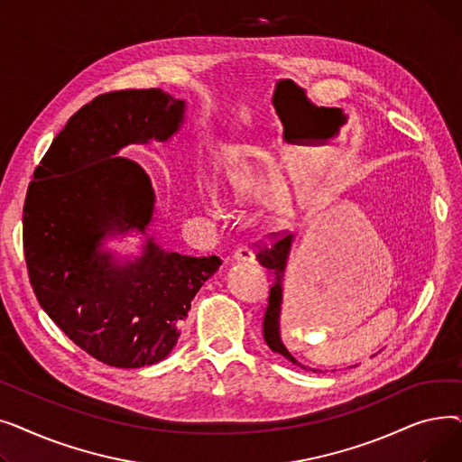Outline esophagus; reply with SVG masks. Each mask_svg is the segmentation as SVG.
Instances as JSON below:
<instances>
[{"instance_id": "34e87169", "label": "esophagus", "mask_w": 462, "mask_h": 462, "mask_svg": "<svg viewBox=\"0 0 462 462\" xmlns=\"http://www.w3.org/2000/svg\"><path fill=\"white\" fill-rule=\"evenodd\" d=\"M234 260H237V262H253L254 260V253H253V249L249 245H239L234 251Z\"/></svg>"}]
</instances>
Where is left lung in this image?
Listing matches in <instances>:
<instances>
[{
  "mask_svg": "<svg viewBox=\"0 0 462 462\" xmlns=\"http://www.w3.org/2000/svg\"><path fill=\"white\" fill-rule=\"evenodd\" d=\"M270 244H263L260 241L258 245V253L256 258L258 262L263 265V268L272 270L273 273V284L270 288V298H268V307H265L263 312V341L268 343V346L273 352H279L281 356H284L286 359H290L292 363H298L290 352L284 348L281 335H279V312H281V296H282V273H284V265H286V258L290 253V245H292V234L288 236H279V234H270ZM300 365V363H298ZM312 373H317V369H310Z\"/></svg>",
  "mask_w": 462,
  "mask_h": 462,
  "instance_id": "obj_1",
  "label": "left lung"
}]
</instances>
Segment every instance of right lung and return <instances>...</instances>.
<instances>
[{"mask_svg": "<svg viewBox=\"0 0 462 462\" xmlns=\"http://www.w3.org/2000/svg\"><path fill=\"white\" fill-rule=\"evenodd\" d=\"M183 110L159 88L97 95L54 138L23 204V256L39 305L110 367L153 365L172 352L192 298L221 265L218 256L164 253L152 239L124 268L99 249L106 236L152 223L150 178L117 152L172 136Z\"/></svg>", "mask_w": 462, "mask_h": 462, "instance_id": "obj_1", "label": "right lung"}]
</instances>
